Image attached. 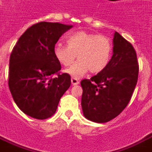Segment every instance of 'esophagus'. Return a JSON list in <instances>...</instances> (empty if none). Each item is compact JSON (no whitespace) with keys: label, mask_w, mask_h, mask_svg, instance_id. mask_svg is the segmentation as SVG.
Returning <instances> with one entry per match:
<instances>
[{"label":"esophagus","mask_w":152,"mask_h":152,"mask_svg":"<svg viewBox=\"0 0 152 152\" xmlns=\"http://www.w3.org/2000/svg\"><path fill=\"white\" fill-rule=\"evenodd\" d=\"M71 82H72L73 85H77V84L79 83V80H78L77 78H71Z\"/></svg>","instance_id":"1"}]
</instances>
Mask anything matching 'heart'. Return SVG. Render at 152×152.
I'll return each mask as SVG.
<instances>
[{
	"label": "heart",
	"instance_id": "obj_1",
	"mask_svg": "<svg viewBox=\"0 0 152 152\" xmlns=\"http://www.w3.org/2000/svg\"><path fill=\"white\" fill-rule=\"evenodd\" d=\"M113 51L111 40L104 35L80 31L67 38V46L57 44L53 55L58 64L69 67L77 55L78 61L67 70L74 78H79L90 71L99 74L109 65Z\"/></svg>",
	"mask_w": 152,
	"mask_h": 152
}]
</instances>
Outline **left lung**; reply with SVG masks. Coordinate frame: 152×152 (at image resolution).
Returning <instances> with one entry per match:
<instances>
[{"instance_id":"obj_1","label":"left lung","mask_w":152,"mask_h":152,"mask_svg":"<svg viewBox=\"0 0 152 152\" xmlns=\"http://www.w3.org/2000/svg\"><path fill=\"white\" fill-rule=\"evenodd\" d=\"M113 42L114 53L106 69L80 83L83 115L96 123L111 121L125 110L138 79L139 64L134 47L117 31Z\"/></svg>"}]
</instances>
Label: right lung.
Instances as JSON below:
<instances>
[{
	"label": "right lung",
	"mask_w": 152,
	"mask_h": 152,
	"mask_svg": "<svg viewBox=\"0 0 152 152\" xmlns=\"http://www.w3.org/2000/svg\"><path fill=\"white\" fill-rule=\"evenodd\" d=\"M59 22L40 21L18 39L10 57L8 85L12 98L23 113L46 120L57 110L61 97L71 84L68 74L53 55L59 37L72 28Z\"/></svg>",
	"instance_id": "add662e5"
}]
</instances>
